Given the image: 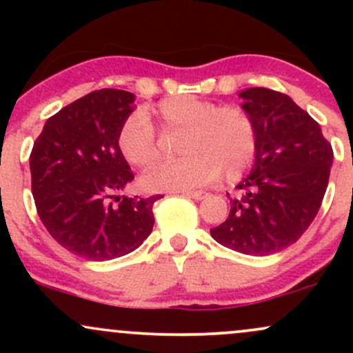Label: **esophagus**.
I'll return each mask as SVG.
<instances>
[{"label":"esophagus","instance_id":"obj_1","mask_svg":"<svg viewBox=\"0 0 353 353\" xmlns=\"http://www.w3.org/2000/svg\"><path fill=\"white\" fill-rule=\"evenodd\" d=\"M184 196L192 197V199L196 201H201L205 197V192H202V190H188V192H184Z\"/></svg>","mask_w":353,"mask_h":353}]
</instances>
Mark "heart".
I'll list each match as a JSON object with an SVG mask.
<instances>
[{
  "label": "heart",
  "mask_w": 353,
  "mask_h": 353,
  "mask_svg": "<svg viewBox=\"0 0 353 353\" xmlns=\"http://www.w3.org/2000/svg\"><path fill=\"white\" fill-rule=\"evenodd\" d=\"M157 116L165 128L184 129L177 149L184 157L151 165L141 176V188L148 192H184L210 184L222 172L232 181L252 164L257 139L244 109L172 96L161 101ZM117 149L131 165L151 164L157 157L151 121L141 112L129 116L117 132Z\"/></svg>",
  "instance_id": "heart-1"
}]
</instances>
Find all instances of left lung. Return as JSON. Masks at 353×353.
<instances>
[{"label":"left lung","mask_w":353,"mask_h":353,"mask_svg":"<svg viewBox=\"0 0 353 353\" xmlns=\"http://www.w3.org/2000/svg\"><path fill=\"white\" fill-rule=\"evenodd\" d=\"M239 98L255 128L254 165L210 236L241 254L270 255L297 242L317 216L334 151L319 123L287 94L249 88Z\"/></svg>","instance_id":"8db88e82"}]
</instances>
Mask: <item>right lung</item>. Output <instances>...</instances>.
Masks as SVG:
<instances>
[{
  "label": "right lung",
  "instance_id": "obj_1",
  "mask_svg": "<svg viewBox=\"0 0 353 353\" xmlns=\"http://www.w3.org/2000/svg\"><path fill=\"white\" fill-rule=\"evenodd\" d=\"M134 99L121 89L89 92L46 121L31 151V189L44 228L88 261L136 250L151 234L152 205L163 197L119 196L134 179L117 149Z\"/></svg>",
  "mask_w": 353,
  "mask_h": 353
}]
</instances>
